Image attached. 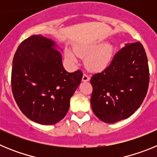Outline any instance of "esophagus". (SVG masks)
<instances>
[{"instance_id":"34e87169","label":"esophagus","mask_w":157,"mask_h":157,"mask_svg":"<svg viewBox=\"0 0 157 157\" xmlns=\"http://www.w3.org/2000/svg\"><path fill=\"white\" fill-rule=\"evenodd\" d=\"M89 80H90V78H89V76L87 75L84 74L82 76V82H88Z\"/></svg>"}]
</instances>
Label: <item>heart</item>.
<instances>
[{"label": "heart", "instance_id": "obj_1", "mask_svg": "<svg viewBox=\"0 0 157 157\" xmlns=\"http://www.w3.org/2000/svg\"><path fill=\"white\" fill-rule=\"evenodd\" d=\"M73 51L77 56L85 57L86 67L89 71L100 73L106 70L112 63L114 56V47L109 42L101 44L96 42L76 45L73 47ZM65 59L69 63H75L76 58L71 51H65Z\"/></svg>", "mask_w": 157, "mask_h": 157}]
</instances>
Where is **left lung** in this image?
Here are the masks:
<instances>
[{
	"label": "left lung",
	"mask_w": 157,
	"mask_h": 157,
	"mask_svg": "<svg viewBox=\"0 0 157 157\" xmlns=\"http://www.w3.org/2000/svg\"><path fill=\"white\" fill-rule=\"evenodd\" d=\"M91 107L101 121L125 120L143 102L149 88L148 59L140 42L127 43L105 71L92 76Z\"/></svg>",
	"instance_id": "1"
}]
</instances>
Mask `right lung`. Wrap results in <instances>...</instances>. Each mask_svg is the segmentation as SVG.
<instances>
[{
    "mask_svg": "<svg viewBox=\"0 0 157 157\" xmlns=\"http://www.w3.org/2000/svg\"><path fill=\"white\" fill-rule=\"evenodd\" d=\"M56 42L32 35L19 45L12 62V90L25 116L42 125H52L66 116L70 99L82 72L69 73Z\"/></svg>",
    "mask_w": 157,
    "mask_h": 157,
    "instance_id": "right-lung-1",
    "label": "right lung"
}]
</instances>
